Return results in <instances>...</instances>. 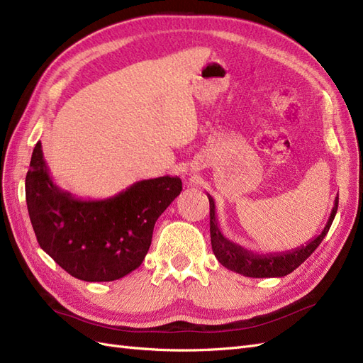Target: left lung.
Here are the masks:
<instances>
[{
    "mask_svg": "<svg viewBox=\"0 0 363 363\" xmlns=\"http://www.w3.org/2000/svg\"><path fill=\"white\" fill-rule=\"evenodd\" d=\"M208 203H211V240H212V250L213 255L230 271H235L238 274H242L245 277L252 279H267V277H284L291 274L294 269L298 268L301 263L309 257L312 252L320 247L324 240L325 235L328 233L333 219L337 212V203L339 195H336L335 204L332 208V213L327 219V224L323 228V232L311 239L306 245L298 248H294L284 252H268V255H257L251 250H245L232 240H228L219 230L216 212H215V200L207 194Z\"/></svg>",
    "mask_w": 363,
    "mask_h": 363,
    "instance_id": "1",
    "label": "left lung"
}]
</instances>
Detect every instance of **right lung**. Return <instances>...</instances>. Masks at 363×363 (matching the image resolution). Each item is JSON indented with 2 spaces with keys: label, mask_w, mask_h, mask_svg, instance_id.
<instances>
[{
  "label": "right lung",
  "mask_w": 363,
  "mask_h": 363,
  "mask_svg": "<svg viewBox=\"0 0 363 363\" xmlns=\"http://www.w3.org/2000/svg\"><path fill=\"white\" fill-rule=\"evenodd\" d=\"M182 189L179 177L163 175L136 182L111 199H77L52 182L40 142L26 177L27 208L40 248L84 281H113L139 268L157 218Z\"/></svg>",
  "instance_id": "1"
}]
</instances>
